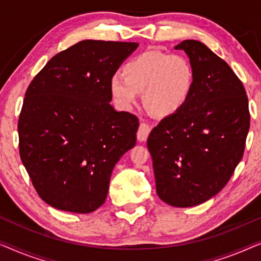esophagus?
Returning a JSON list of instances; mask_svg holds the SVG:
<instances>
[{"label":"esophagus","instance_id":"1","mask_svg":"<svg viewBox=\"0 0 261 261\" xmlns=\"http://www.w3.org/2000/svg\"><path fill=\"white\" fill-rule=\"evenodd\" d=\"M150 131H151V127H150L148 124L141 123V125H139L138 131H137V139H138V141L139 142L146 141V138H148Z\"/></svg>","mask_w":261,"mask_h":261}]
</instances>
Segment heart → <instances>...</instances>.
<instances>
[{
	"label": "heart",
	"instance_id": "b5f03b06",
	"mask_svg": "<svg viewBox=\"0 0 261 261\" xmlns=\"http://www.w3.org/2000/svg\"><path fill=\"white\" fill-rule=\"evenodd\" d=\"M193 65L178 53L145 52L124 65L123 74L115 73L109 83L110 93L117 105L129 110L144 92L145 104L161 116L181 110L194 87Z\"/></svg>",
	"mask_w": 261,
	"mask_h": 261
}]
</instances>
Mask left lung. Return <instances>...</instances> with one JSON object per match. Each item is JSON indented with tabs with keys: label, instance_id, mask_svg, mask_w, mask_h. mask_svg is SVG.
I'll return each mask as SVG.
<instances>
[{
	"label": "left lung",
	"instance_id": "8db88e82",
	"mask_svg": "<svg viewBox=\"0 0 261 261\" xmlns=\"http://www.w3.org/2000/svg\"><path fill=\"white\" fill-rule=\"evenodd\" d=\"M194 87L179 111L161 120L148 137L156 192L174 207H193L216 195L242 159L249 130L248 99L228 64L204 43L185 40Z\"/></svg>",
	"mask_w": 261,
	"mask_h": 261
}]
</instances>
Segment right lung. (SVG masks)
Listing matches in <instances>:
<instances>
[{
    "label": "right lung",
    "instance_id": "right-lung-1",
    "mask_svg": "<svg viewBox=\"0 0 261 261\" xmlns=\"http://www.w3.org/2000/svg\"><path fill=\"white\" fill-rule=\"evenodd\" d=\"M136 42L84 40L47 62L25 91L17 124L22 163L39 196L86 214L105 202L111 172L139 122L110 105L109 83Z\"/></svg>",
    "mask_w": 261,
    "mask_h": 261
}]
</instances>
